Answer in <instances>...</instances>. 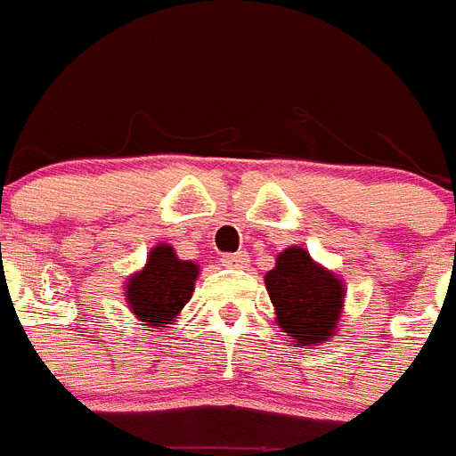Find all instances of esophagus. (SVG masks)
<instances>
[{"mask_svg": "<svg viewBox=\"0 0 456 456\" xmlns=\"http://www.w3.org/2000/svg\"><path fill=\"white\" fill-rule=\"evenodd\" d=\"M221 264H224L225 268H245V265L249 264V254H247V251L224 254V258H221Z\"/></svg>", "mask_w": 456, "mask_h": 456, "instance_id": "obj_1", "label": "esophagus"}]
</instances>
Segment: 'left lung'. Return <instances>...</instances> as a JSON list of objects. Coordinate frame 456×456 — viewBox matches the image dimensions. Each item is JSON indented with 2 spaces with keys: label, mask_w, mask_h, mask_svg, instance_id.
Wrapping results in <instances>:
<instances>
[{
  "label": "left lung",
  "mask_w": 456,
  "mask_h": 456,
  "mask_svg": "<svg viewBox=\"0 0 456 456\" xmlns=\"http://www.w3.org/2000/svg\"><path fill=\"white\" fill-rule=\"evenodd\" d=\"M265 289L275 305L278 325L297 346H318L334 337L341 308L344 282L315 264L301 247L280 251L275 268L265 273Z\"/></svg>",
  "instance_id": "8db88e82"
}]
</instances>
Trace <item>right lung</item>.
<instances>
[{
	"label": "right lung",
	"mask_w": 456,
	"mask_h": 456,
	"mask_svg": "<svg viewBox=\"0 0 456 456\" xmlns=\"http://www.w3.org/2000/svg\"><path fill=\"white\" fill-rule=\"evenodd\" d=\"M198 275V264L181 261L174 247H152L143 271L126 280V304L141 322L155 330L167 327L191 301Z\"/></svg>",
	"instance_id": "right-lung-1"
}]
</instances>
